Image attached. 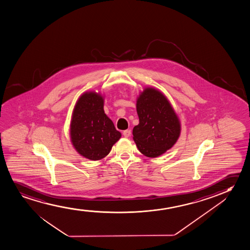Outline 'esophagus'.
I'll return each instance as SVG.
<instances>
[{"label":"esophagus","mask_w":250,"mask_h":250,"mask_svg":"<svg viewBox=\"0 0 250 250\" xmlns=\"http://www.w3.org/2000/svg\"><path fill=\"white\" fill-rule=\"evenodd\" d=\"M123 135L125 137H129L131 135V131L130 130H124Z\"/></svg>","instance_id":"34e87169"}]
</instances>
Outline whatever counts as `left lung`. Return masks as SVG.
<instances>
[{
	"mask_svg": "<svg viewBox=\"0 0 250 250\" xmlns=\"http://www.w3.org/2000/svg\"><path fill=\"white\" fill-rule=\"evenodd\" d=\"M139 124L133 139L140 152L151 158L171 148L181 132L178 118L169 101L153 88H146L136 102Z\"/></svg>",
	"mask_w": 250,
	"mask_h": 250,
	"instance_id": "obj_1",
	"label": "left lung"
}]
</instances>
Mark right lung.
<instances>
[{
    "label": "right lung",
    "instance_id": "right-lung-1",
    "mask_svg": "<svg viewBox=\"0 0 250 250\" xmlns=\"http://www.w3.org/2000/svg\"><path fill=\"white\" fill-rule=\"evenodd\" d=\"M70 136L77 152L91 160L107 155L121 134L105 114L104 99L97 92L79 98L72 116Z\"/></svg>",
    "mask_w": 250,
    "mask_h": 250
}]
</instances>
